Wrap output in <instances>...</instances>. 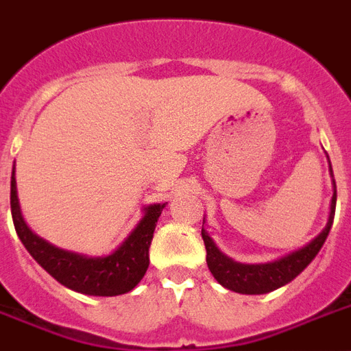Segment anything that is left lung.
<instances>
[{"label": "left lung", "mask_w": 351, "mask_h": 351, "mask_svg": "<svg viewBox=\"0 0 351 351\" xmlns=\"http://www.w3.org/2000/svg\"><path fill=\"white\" fill-rule=\"evenodd\" d=\"M335 201H337V192H334V197H332L328 224H326L325 230L321 231L311 244L298 249L294 253L287 254V256L276 260V262L251 263V265L249 263L233 262L217 249L213 240L208 237L206 231L202 230L201 234L202 240H204V245H206V262L211 274L226 289L240 292V294H265V292L276 291L280 287L287 285L315 258V254L319 253V249L325 244L330 228H332V222H334Z\"/></svg>", "instance_id": "obj_1"}]
</instances>
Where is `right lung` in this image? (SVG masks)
Masks as SVG:
<instances>
[{
  "label": "right lung",
  "instance_id": "right-lung-1",
  "mask_svg": "<svg viewBox=\"0 0 351 351\" xmlns=\"http://www.w3.org/2000/svg\"><path fill=\"white\" fill-rule=\"evenodd\" d=\"M165 204H152L145 208V215L134 231L125 239L120 247L109 256L88 258L82 254L69 253L55 247L46 240L39 239L25 224L17 201L16 178L10 179V210L16 233L26 251L34 256L46 273L71 291L89 296H118L132 291L149 269V247L154 237L158 222Z\"/></svg>",
  "mask_w": 351,
  "mask_h": 351
}]
</instances>
